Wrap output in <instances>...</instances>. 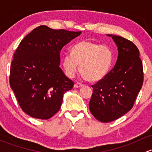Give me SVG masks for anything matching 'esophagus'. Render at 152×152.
Returning <instances> with one entry per match:
<instances>
[{
  "instance_id": "1",
  "label": "esophagus",
  "mask_w": 152,
  "mask_h": 152,
  "mask_svg": "<svg viewBox=\"0 0 152 152\" xmlns=\"http://www.w3.org/2000/svg\"><path fill=\"white\" fill-rule=\"evenodd\" d=\"M83 86H84L83 84L80 83V82H77V83H76L74 85V87H75V88H79V87H83Z\"/></svg>"
}]
</instances>
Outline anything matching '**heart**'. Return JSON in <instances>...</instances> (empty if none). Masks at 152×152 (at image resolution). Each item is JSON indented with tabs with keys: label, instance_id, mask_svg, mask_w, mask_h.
I'll return each mask as SVG.
<instances>
[{
	"label": "heart",
	"instance_id": "heart-1",
	"mask_svg": "<svg viewBox=\"0 0 152 152\" xmlns=\"http://www.w3.org/2000/svg\"><path fill=\"white\" fill-rule=\"evenodd\" d=\"M71 53L62 58V67L66 76L73 77L79 70L84 79L96 82L108 73L113 62V52L107 45L91 41H81L72 48Z\"/></svg>",
	"mask_w": 152,
	"mask_h": 152
}]
</instances>
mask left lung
<instances>
[{
	"mask_svg": "<svg viewBox=\"0 0 152 152\" xmlns=\"http://www.w3.org/2000/svg\"><path fill=\"white\" fill-rule=\"evenodd\" d=\"M112 37L118 49L115 67L92 85L89 107L93 115L104 123L113 121L133 107L143 83V68L137 46L121 36Z\"/></svg>",
	"mask_w": 152,
	"mask_h": 152,
	"instance_id": "1",
	"label": "left lung"
}]
</instances>
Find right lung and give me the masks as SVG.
I'll use <instances>...</instances> for the list:
<instances>
[{"mask_svg":"<svg viewBox=\"0 0 152 152\" xmlns=\"http://www.w3.org/2000/svg\"><path fill=\"white\" fill-rule=\"evenodd\" d=\"M81 33L39 26L20 42L10 84L20 107L31 117L46 120L60 110L64 93L74 84L59 67L60 51Z\"/></svg>","mask_w":152,"mask_h":152,"instance_id":"add662e5","label":"right lung"}]
</instances>
